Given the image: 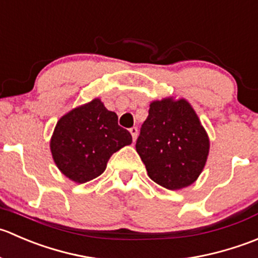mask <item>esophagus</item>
<instances>
[{
	"label": "esophagus",
	"instance_id": "34e87169",
	"mask_svg": "<svg viewBox=\"0 0 258 258\" xmlns=\"http://www.w3.org/2000/svg\"><path fill=\"white\" fill-rule=\"evenodd\" d=\"M129 132L133 137V142H135V139H137V135H138V128L137 126H133V128L129 129Z\"/></svg>",
	"mask_w": 258,
	"mask_h": 258
}]
</instances>
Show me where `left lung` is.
<instances>
[{"mask_svg":"<svg viewBox=\"0 0 258 258\" xmlns=\"http://www.w3.org/2000/svg\"><path fill=\"white\" fill-rule=\"evenodd\" d=\"M135 148L150 179L173 190L197 179L207 160L210 139L188 101L163 99L150 104Z\"/></svg>","mask_w":258,"mask_h":258,"instance_id":"obj_1","label":"left lung"}]
</instances>
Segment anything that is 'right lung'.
Segmentation results:
<instances>
[{
	"label": "right lung",
	"mask_w": 258,
	"mask_h": 258,
	"mask_svg": "<svg viewBox=\"0 0 258 258\" xmlns=\"http://www.w3.org/2000/svg\"><path fill=\"white\" fill-rule=\"evenodd\" d=\"M129 144L132 135L119 126L118 115L94 99L57 121L50 148L62 174L85 183L99 177L111 155Z\"/></svg>",
	"instance_id": "add662e5"
}]
</instances>
